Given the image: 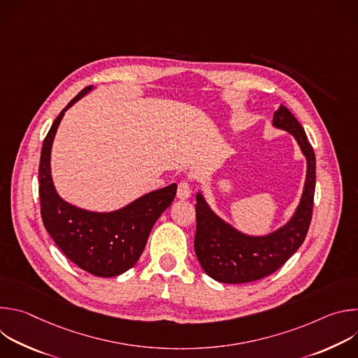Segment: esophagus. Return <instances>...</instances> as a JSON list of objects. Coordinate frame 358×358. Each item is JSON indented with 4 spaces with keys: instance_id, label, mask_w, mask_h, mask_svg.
<instances>
[{
    "instance_id": "obj_1",
    "label": "esophagus",
    "mask_w": 358,
    "mask_h": 358,
    "mask_svg": "<svg viewBox=\"0 0 358 358\" xmlns=\"http://www.w3.org/2000/svg\"><path fill=\"white\" fill-rule=\"evenodd\" d=\"M191 195V185L187 180H181L178 182V188H177V196L180 199H188Z\"/></svg>"
}]
</instances>
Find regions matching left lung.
<instances>
[{"instance_id": "8db88e82", "label": "left lung", "mask_w": 358, "mask_h": 358, "mask_svg": "<svg viewBox=\"0 0 358 358\" xmlns=\"http://www.w3.org/2000/svg\"><path fill=\"white\" fill-rule=\"evenodd\" d=\"M273 126L289 131L296 138L308 162L300 202L286 225L269 235L252 236L221 220L198 192L194 249L202 269L218 282L248 283L272 275L286 264L308 235L316 187L315 151L301 124L287 108L280 105L275 112Z\"/></svg>"}]
</instances>
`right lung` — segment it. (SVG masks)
Instances as JSON below:
<instances>
[{
  "label": "right lung",
  "mask_w": 358,
  "mask_h": 358,
  "mask_svg": "<svg viewBox=\"0 0 358 358\" xmlns=\"http://www.w3.org/2000/svg\"><path fill=\"white\" fill-rule=\"evenodd\" d=\"M85 87L50 126L41 151L39 199L43 227L65 257L90 275L113 278L138 261L152 225L171 206L177 184L151 191L112 213H93L64 201L50 176V148L65 112L89 93Z\"/></svg>",
  "instance_id": "right-lung-1"
}]
</instances>
